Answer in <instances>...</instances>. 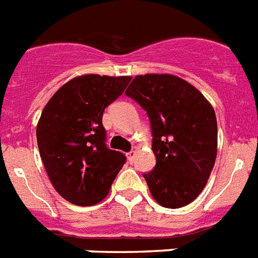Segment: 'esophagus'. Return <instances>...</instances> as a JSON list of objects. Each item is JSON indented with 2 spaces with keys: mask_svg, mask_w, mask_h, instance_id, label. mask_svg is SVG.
<instances>
[{
  "mask_svg": "<svg viewBox=\"0 0 258 258\" xmlns=\"http://www.w3.org/2000/svg\"><path fill=\"white\" fill-rule=\"evenodd\" d=\"M136 153H137L136 150H131V152L127 153L126 155H127V159H129V162H133L134 157H136Z\"/></svg>",
  "mask_w": 258,
  "mask_h": 258,
  "instance_id": "34e87169",
  "label": "esophagus"
}]
</instances>
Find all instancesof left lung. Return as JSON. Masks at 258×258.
<instances>
[{"label":"left lung","mask_w":258,"mask_h":258,"mask_svg":"<svg viewBox=\"0 0 258 258\" xmlns=\"http://www.w3.org/2000/svg\"><path fill=\"white\" fill-rule=\"evenodd\" d=\"M125 95L146 110L153 133L154 170L144 174L152 197L166 208L197 199L218 153V122L208 100L186 80L169 74L133 79Z\"/></svg>","instance_id":"left-lung-1"}]
</instances>
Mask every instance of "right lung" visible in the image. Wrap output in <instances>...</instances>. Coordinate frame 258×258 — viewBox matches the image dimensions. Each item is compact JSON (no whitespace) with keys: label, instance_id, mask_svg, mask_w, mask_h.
<instances>
[{"label":"right lung","instance_id":"add662e5","mask_svg":"<svg viewBox=\"0 0 258 258\" xmlns=\"http://www.w3.org/2000/svg\"><path fill=\"white\" fill-rule=\"evenodd\" d=\"M131 76L83 75L50 99L37 125V141L52 186L76 206H93L108 195L126 157L105 144L103 113L124 93Z\"/></svg>","mask_w":258,"mask_h":258}]
</instances>
